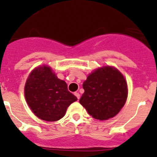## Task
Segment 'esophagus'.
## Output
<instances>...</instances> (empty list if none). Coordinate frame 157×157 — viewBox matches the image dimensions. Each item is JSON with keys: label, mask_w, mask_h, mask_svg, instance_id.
<instances>
[{"label": "esophagus", "mask_w": 157, "mask_h": 157, "mask_svg": "<svg viewBox=\"0 0 157 157\" xmlns=\"http://www.w3.org/2000/svg\"><path fill=\"white\" fill-rule=\"evenodd\" d=\"M74 95H75L76 96H77V99H80V93H78V92H75V93H74Z\"/></svg>", "instance_id": "obj_1"}]
</instances>
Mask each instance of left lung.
Here are the masks:
<instances>
[{"instance_id": "obj_1", "label": "left lung", "mask_w": 157, "mask_h": 157, "mask_svg": "<svg viewBox=\"0 0 157 157\" xmlns=\"http://www.w3.org/2000/svg\"><path fill=\"white\" fill-rule=\"evenodd\" d=\"M83 87L84 93L80 103L96 119L114 117L127 100V83L115 67L108 66L96 70L83 82Z\"/></svg>"}]
</instances>
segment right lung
Here are the masks:
<instances>
[{"instance_id": "obj_1", "label": "right lung", "mask_w": 157, "mask_h": 157, "mask_svg": "<svg viewBox=\"0 0 157 157\" xmlns=\"http://www.w3.org/2000/svg\"><path fill=\"white\" fill-rule=\"evenodd\" d=\"M25 97L33 113L47 121L61 119L67 107L77 100L68 91L67 83L47 66L32 71L25 85Z\"/></svg>"}]
</instances>
